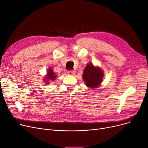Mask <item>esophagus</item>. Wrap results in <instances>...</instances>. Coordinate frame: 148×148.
Instances as JSON below:
<instances>
[{
    "label": "esophagus",
    "mask_w": 148,
    "mask_h": 148,
    "mask_svg": "<svg viewBox=\"0 0 148 148\" xmlns=\"http://www.w3.org/2000/svg\"><path fill=\"white\" fill-rule=\"evenodd\" d=\"M76 72L74 70H70V71H68L67 72V73L69 75H74L75 74Z\"/></svg>",
    "instance_id": "esophagus-1"
}]
</instances>
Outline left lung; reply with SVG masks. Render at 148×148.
<instances>
[{
    "label": "left lung",
    "mask_w": 148,
    "mask_h": 148,
    "mask_svg": "<svg viewBox=\"0 0 148 148\" xmlns=\"http://www.w3.org/2000/svg\"><path fill=\"white\" fill-rule=\"evenodd\" d=\"M103 73L101 69L94 67L91 63L88 64L82 74L86 85L90 88H97L103 81Z\"/></svg>",
    "instance_id": "obj_1"
}]
</instances>
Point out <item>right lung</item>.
Instances as JSON below:
<instances>
[{
  "instance_id": "obj_1",
  "label": "right lung",
  "mask_w": 148,
  "mask_h": 148,
  "mask_svg": "<svg viewBox=\"0 0 148 148\" xmlns=\"http://www.w3.org/2000/svg\"><path fill=\"white\" fill-rule=\"evenodd\" d=\"M56 78V75H55V73L53 72V70H51V69H49V71L47 72V76L45 78V80H46L45 81H48L47 79H50L51 80H54ZM48 82H47V83Z\"/></svg>"
}]
</instances>
